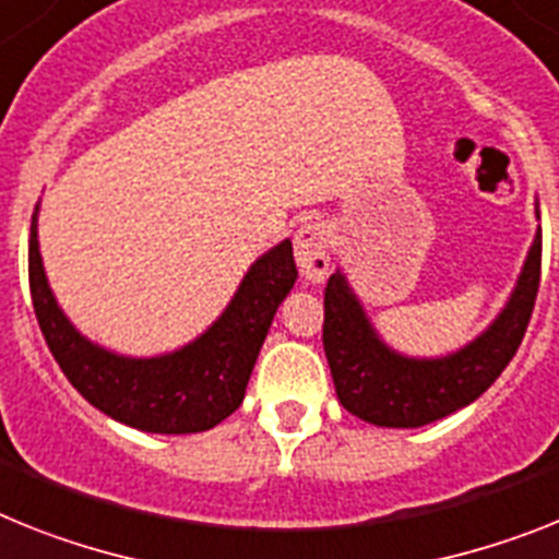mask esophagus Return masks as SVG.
<instances>
[{
    "label": "esophagus",
    "mask_w": 559,
    "mask_h": 559,
    "mask_svg": "<svg viewBox=\"0 0 559 559\" xmlns=\"http://www.w3.org/2000/svg\"><path fill=\"white\" fill-rule=\"evenodd\" d=\"M330 227L323 222H304L295 229V264H298L304 278L323 281V275L330 270Z\"/></svg>",
    "instance_id": "obj_1"
}]
</instances>
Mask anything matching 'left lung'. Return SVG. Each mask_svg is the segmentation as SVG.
<instances>
[{
  "instance_id": "left-lung-1",
  "label": "left lung",
  "mask_w": 559,
  "mask_h": 559,
  "mask_svg": "<svg viewBox=\"0 0 559 559\" xmlns=\"http://www.w3.org/2000/svg\"><path fill=\"white\" fill-rule=\"evenodd\" d=\"M540 218V207H534ZM543 236L537 229L518 284L495 321L461 349L412 358L378 335L367 309L335 270L323 293V352L337 401L360 420L386 429H417L452 415L486 392L514 358L526 335L540 287Z\"/></svg>"
}]
</instances>
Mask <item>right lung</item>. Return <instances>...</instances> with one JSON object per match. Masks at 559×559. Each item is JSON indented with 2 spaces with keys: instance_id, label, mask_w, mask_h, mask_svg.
I'll use <instances>...</instances> for the list:
<instances>
[{
  "instance_id": "obj_1",
  "label": "right lung",
  "mask_w": 559,
  "mask_h": 559,
  "mask_svg": "<svg viewBox=\"0 0 559 559\" xmlns=\"http://www.w3.org/2000/svg\"><path fill=\"white\" fill-rule=\"evenodd\" d=\"M33 312L56 364L98 412L153 435H190L218 426L241 406L258 352L281 301L293 289V241L255 258L224 312L190 344L153 358H130L93 344L56 301L39 252V204L31 222Z\"/></svg>"
}]
</instances>
